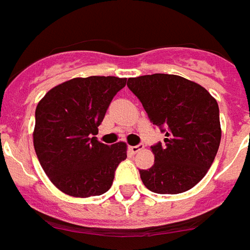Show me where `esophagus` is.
Listing matches in <instances>:
<instances>
[{"label":"esophagus","mask_w":250,"mask_h":250,"mask_svg":"<svg viewBox=\"0 0 250 250\" xmlns=\"http://www.w3.org/2000/svg\"><path fill=\"white\" fill-rule=\"evenodd\" d=\"M143 148H144V145L137 144V145H132V146H129V150H130L132 153H137V152H140Z\"/></svg>","instance_id":"obj_1"}]
</instances>
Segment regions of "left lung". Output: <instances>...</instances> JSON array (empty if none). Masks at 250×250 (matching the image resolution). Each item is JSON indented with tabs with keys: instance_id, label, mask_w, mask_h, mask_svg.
I'll return each mask as SVG.
<instances>
[{
	"instance_id": "8db88e82",
	"label": "left lung",
	"mask_w": 250,
	"mask_h": 250,
	"mask_svg": "<svg viewBox=\"0 0 250 250\" xmlns=\"http://www.w3.org/2000/svg\"><path fill=\"white\" fill-rule=\"evenodd\" d=\"M128 87L150 122L166 133L152 145L155 164L140 169L144 186L156 194H180L199 183L221 143L219 109L206 88L186 78L152 74L129 78Z\"/></svg>"
}]
</instances>
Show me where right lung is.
Wrapping results in <instances>:
<instances>
[{
	"mask_svg": "<svg viewBox=\"0 0 250 250\" xmlns=\"http://www.w3.org/2000/svg\"><path fill=\"white\" fill-rule=\"evenodd\" d=\"M125 84L126 78H74L51 88L37 104V159L49 180L67 195H102L126 159L125 143L106 145L94 137L111 100Z\"/></svg>",
	"mask_w": 250,
	"mask_h": 250,
	"instance_id": "1",
	"label": "right lung"
}]
</instances>
